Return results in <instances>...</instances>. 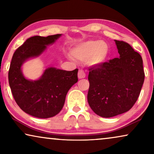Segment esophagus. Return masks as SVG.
<instances>
[{"label":"esophagus","instance_id":"obj_1","mask_svg":"<svg viewBox=\"0 0 154 154\" xmlns=\"http://www.w3.org/2000/svg\"><path fill=\"white\" fill-rule=\"evenodd\" d=\"M78 77H79V79H84L85 77V73H84V71L83 70H79V73H78Z\"/></svg>","mask_w":154,"mask_h":154}]
</instances>
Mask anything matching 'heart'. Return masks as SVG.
<instances>
[{"mask_svg":"<svg viewBox=\"0 0 154 154\" xmlns=\"http://www.w3.org/2000/svg\"><path fill=\"white\" fill-rule=\"evenodd\" d=\"M109 48L104 41L90 40L79 44L71 50V54L75 59L86 61L91 66H98L106 62Z\"/></svg>","mask_w":154,"mask_h":154,"instance_id":"heart-1","label":"heart"}]
</instances>
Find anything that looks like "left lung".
<instances>
[{
    "mask_svg": "<svg viewBox=\"0 0 154 154\" xmlns=\"http://www.w3.org/2000/svg\"><path fill=\"white\" fill-rule=\"evenodd\" d=\"M119 58L89 69L88 102L97 115L111 118L133 106L144 81L142 57L129 44L114 40Z\"/></svg>",
    "mask_w": 154,
    "mask_h": 154,
    "instance_id": "8db88e82",
    "label": "left lung"
}]
</instances>
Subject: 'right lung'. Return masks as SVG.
<instances>
[{"label": "right lung", "instance_id": "right-lung-1", "mask_svg": "<svg viewBox=\"0 0 154 154\" xmlns=\"http://www.w3.org/2000/svg\"><path fill=\"white\" fill-rule=\"evenodd\" d=\"M61 35L29 38L12 56L8 72L10 89L18 106L32 116L48 119L60 113L67 92L78 82V69L68 71L48 67L35 81L27 79L23 75V64L29 59L41 55L48 45L54 43Z\"/></svg>", "mask_w": 154, "mask_h": 154}]
</instances>
